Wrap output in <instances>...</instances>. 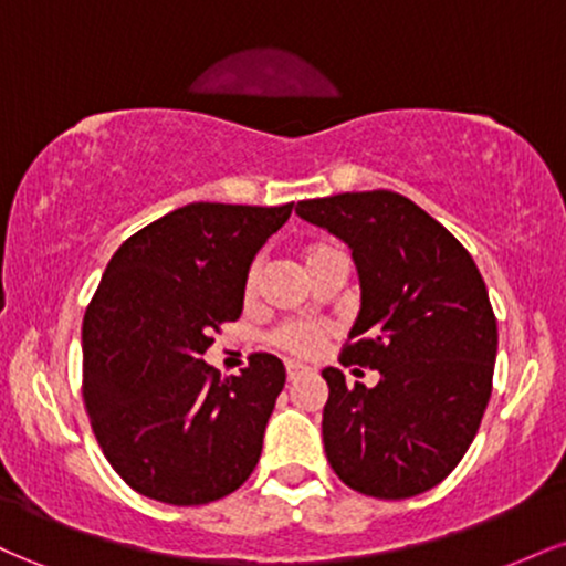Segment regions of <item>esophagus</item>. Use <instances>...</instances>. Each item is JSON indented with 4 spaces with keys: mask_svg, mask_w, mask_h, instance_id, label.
<instances>
[{
    "mask_svg": "<svg viewBox=\"0 0 566 566\" xmlns=\"http://www.w3.org/2000/svg\"><path fill=\"white\" fill-rule=\"evenodd\" d=\"M284 369H287V380L301 378V375L305 373V367L297 365V361H287V365H284Z\"/></svg>",
    "mask_w": 566,
    "mask_h": 566,
    "instance_id": "1",
    "label": "esophagus"
}]
</instances>
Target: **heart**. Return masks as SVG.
Returning a JSON list of instances; mask_svg holds the SVG:
<instances>
[{
	"label": "heart",
	"mask_w": 566,
	"mask_h": 566,
	"mask_svg": "<svg viewBox=\"0 0 566 566\" xmlns=\"http://www.w3.org/2000/svg\"><path fill=\"white\" fill-rule=\"evenodd\" d=\"M329 250H333V247H324V244L311 247L308 258H305V261L311 263V261H314V258H319V255H324V252H329ZM258 276H261V269H258V263L250 265V271H247V279H244L247 295H250V292H255V287H258ZM322 335H324V329L319 327V324H311V322H290V324H282V327L276 329V333H274V343H276L279 348L290 350V354L308 356V354H314L316 346H319Z\"/></svg>",
	"instance_id": "obj_1"
}]
</instances>
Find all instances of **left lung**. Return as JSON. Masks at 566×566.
I'll use <instances>...</instances> for the list:
<instances>
[{"label":"left lung","instance_id":"1","mask_svg":"<svg viewBox=\"0 0 566 566\" xmlns=\"http://www.w3.org/2000/svg\"><path fill=\"white\" fill-rule=\"evenodd\" d=\"M295 212L350 247L361 308L340 359L380 373L375 388H350L340 369H322L329 465L361 495H420L463 460L490 401L497 322L484 279L401 193H335L297 201Z\"/></svg>","mask_w":566,"mask_h":566}]
</instances>
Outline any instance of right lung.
Listing matches in <instances>:
<instances>
[{
  "label": "right lung",
  "mask_w": 566,
  "mask_h": 566,
  "mask_svg": "<svg viewBox=\"0 0 566 566\" xmlns=\"http://www.w3.org/2000/svg\"><path fill=\"white\" fill-rule=\"evenodd\" d=\"M282 207L193 201L127 239L82 324L84 407L114 471L140 495L205 505L255 471L284 365L252 354L220 378L201 359L237 322L258 250L287 223Z\"/></svg>",
  "instance_id": "obj_1"
}]
</instances>
